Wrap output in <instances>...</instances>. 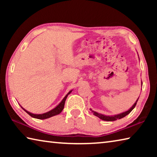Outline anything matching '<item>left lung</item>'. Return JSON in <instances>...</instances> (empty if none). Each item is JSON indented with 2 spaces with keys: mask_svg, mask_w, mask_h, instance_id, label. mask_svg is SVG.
Returning a JSON list of instances; mask_svg holds the SVG:
<instances>
[{
  "mask_svg": "<svg viewBox=\"0 0 157 157\" xmlns=\"http://www.w3.org/2000/svg\"><path fill=\"white\" fill-rule=\"evenodd\" d=\"M143 84V83H142ZM138 100H139V98H138ZM138 100H136V102L134 103V105L132 106V107L129 109L128 111H124V112L122 113H120V114H117V115H115V116H105V115H102V114H100V113H98L97 112H95V111H92L91 109V111H92L93 113H94V114L95 116H98V118H100V119H102V121H116L118 120V119H121V118H124V116H126L127 115H128V114L131 112V111L134 109V108L136 107V103H137V101Z\"/></svg>",
  "mask_w": 157,
  "mask_h": 157,
  "instance_id": "1",
  "label": "left lung"
}]
</instances>
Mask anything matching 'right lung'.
<instances>
[{
  "label": "right lung",
  "mask_w": 157,
  "mask_h": 157,
  "mask_svg": "<svg viewBox=\"0 0 157 157\" xmlns=\"http://www.w3.org/2000/svg\"><path fill=\"white\" fill-rule=\"evenodd\" d=\"M71 91H70L68 93L67 95H66V96L63 98V99L62 100V102H61L56 107L54 108L52 110H50V111H48V112H46V113H42V114H34V113H32L30 112H29V111H26L22 107H22L23 109L24 110L26 113H28L29 115L33 117V118L40 119V120H43V119L48 118H50V117H52V116H54L57 115V114H59L61 112H62V110L63 109V107H64V104H65V101L66 100V98H67L68 95L71 94Z\"/></svg>",
  "instance_id": "add662e5"
}]
</instances>
